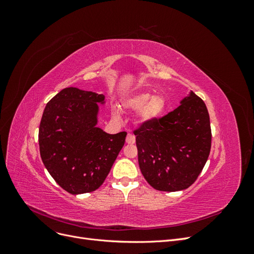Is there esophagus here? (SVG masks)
Here are the masks:
<instances>
[{
  "label": "esophagus",
  "mask_w": 254,
  "mask_h": 254,
  "mask_svg": "<svg viewBox=\"0 0 254 254\" xmlns=\"http://www.w3.org/2000/svg\"><path fill=\"white\" fill-rule=\"evenodd\" d=\"M126 143L134 144L135 143V136L132 133H128L127 137H126Z\"/></svg>",
  "instance_id": "esophagus-1"
}]
</instances>
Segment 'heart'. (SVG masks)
Masks as SVG:
<instances>
[{
  "label": "heart",
  "instance_id": "obj_1",
  "mask_svg": "<svg viewBox=\"0 0 254 254\" xmlns=\"http://www.w3.org/2000/svg\"><path fill=\"white\" fill-rule=\"evenodd\" d=\"M125 107L131 111H140L139 118L143 123H151L162 117L166 108V101L162 95L153 96L149 92H140L125 102ZM114 117H119V112L113 110Z\"/></svg>",
  "mask_w": 254,
  "mask_h": 254
}]
</instances>
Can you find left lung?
I'll return each instance as SVG.
<instances>
[{
    "label": "left lung",
    "instance_id": "obj_1",
    "mask_svg": "<svg viewBox=\"0 0 254 254\" xmlns=\"http://www.w3.org/2000/svg\"><path fill=\"white\" fill-rule=\"evenodd\" d=\"M140 170L158 190L177 191L193 184L211 150L206 106L194 92L174 111L134 130Z\"/></svg>",
    "mask_w": 254,
    "mask_h": 254
}]
</instances>
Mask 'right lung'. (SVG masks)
<instances>
[{
  "instance_id": "add662e5",
  "label": "right lung",
  "mask_w": 254,
  "mask_h": 254,
  "mask_svg": "<svg viewBox=\"0 0 254 254\" xmlns=\"http://www.w3.org/2000/svg\"><path fill=\"white\" fill-rule=\"evenodd\" d=\"M105 95L65 88L45 106L39 127L42 162L59 186L78 195L104 183L127 132L109 134L96 127Z\"/></svg>"
}]
</instances>
